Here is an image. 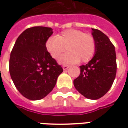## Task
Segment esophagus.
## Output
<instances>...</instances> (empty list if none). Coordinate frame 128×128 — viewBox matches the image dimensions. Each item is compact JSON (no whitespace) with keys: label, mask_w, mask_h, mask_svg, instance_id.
Returning a JSON list of instances; mask_svg holds the SVG:
<instances>
[{"label":"esophagus","mask_w":128,"mask_h":128,"mask_svg":"<svg viewBox=\"0 0 128 128\" xmlns=\"http://www.w3.org/2000/svg\"><path fill=\"white\" fill-rule=\"evenodd\" d=\"M68 67H69V66H68V65H64V66H62V68H63V70H67L68 68Z\"/></svg>","instance_id":"esophagus-1"}]
</instances>
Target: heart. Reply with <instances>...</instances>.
Returning <instances> with one entry per match:
<instances>
[{
	"mask_svg": "<svg viewBox=\"0 0 128 128\" xmlns=\"http://www.w3.org/2000/svg\"><path fill=\"white\" fill-rule=\"evenodd\" d=\"M66 46L68 52L59 59L61 64H75L80 60L88 62L94 56L96 43L94 37L78 29H67L55 37H50L45 47L53 59H58Z\"/></svg>",
	"mask_w": 128,
	"mask_h": 128,
	"instance_id": "1",
	"label": "heart"
}]
</instances>
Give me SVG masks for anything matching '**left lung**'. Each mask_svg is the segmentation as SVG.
<instances>
[{
	"mask_svg": "<svg viewBox=\"0 0 128 128\" xmlns=\"http://www.w3.org/2000/svg\"><path fill=\"white\" fill-rule=\"evenodd\" d=\"M96 43L93 58L80 66V75L73 81L76 90L89 99H98L106 94L116 73L115 48L108 37L98 29H92Z\"/></svg>",
	"mask_w": 128,
	"mask_h": 128,
	"instance_id": "1",
	"label": "left lung"
}]
</instances>
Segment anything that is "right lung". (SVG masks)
I'll return each instance as SVG.
<instances>
[{
  "label": "right lung",
  "mask_w": 128,
  "mask_h": 128,
  "mask_svg": "<svg viewBox=\"0 0 128 128\" xmlns=\"http://www.w3.org/2000/svg\"><path fill=\"white\" fill-rule=\"evenodd\" d=\"M53 33L50 27L28 28L17 38L11 52V78L18 91L26 99L39 100L45 97L52 91L63 72L45 47Z\"/></svg>",
  "instance_id": "right-lung-1"
}]
</instances>
